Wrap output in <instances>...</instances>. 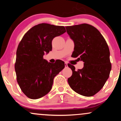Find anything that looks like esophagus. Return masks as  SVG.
<instances>
[{
	"instance_id": "obj_1",
	"label": "esophagus",
	"mask_w": 121,
	"mask_h": 121,
	"mask_svg": "<svg viewBox=\"0 0 121 121\" xmlns=\"http://www.w3.org/2000/svg\"><path fill=\"white\" fill-rule=\"evenodd\" d=\"M65 67H68V64L66 62H65Z\"/></svg>"
}]
</instances>
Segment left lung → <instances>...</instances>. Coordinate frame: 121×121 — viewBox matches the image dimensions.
<instances>
[{
	"label": "left lung",
	"mask_w": 121,
	"mask_h": 121,
	"mask_svg": "<svg viewBox=\"0 0 121 121\" xmlns=\"http://www.w3.org/2000/svg\"><path fill=\"white\" fill-rule=\"evenodd\" d=\"M66 32L74 43L72 57L84 62V68L75 70L68 64L72 75L68 79L70 87L79 94L91 97L103 87L112 69L109 48L96 28L88 24L67 26Z\"/></svg>",
	"instance_id": "1"
}]
</instances>
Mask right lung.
<instances>
[{
  "label": "right lung",
  "mask_w": 121,
  "mask_h": 121,
  "mask_svg": "<svg viewBox=\"0 0 121 121\" xmlns=\"http://www.w3.org/2000/svg\"><path fill=\"white\" fill-rule=\"evenodd\" d=\"M65 32L64 26L41 23L28 30L19 43L15 64L16 80L22 91L30 99L48 94L54 77L64 68L62 61L51 64L43 56L52 51V40Z\"/></svg>",
  "instance_id": "obj_1"
}]
</instances>
